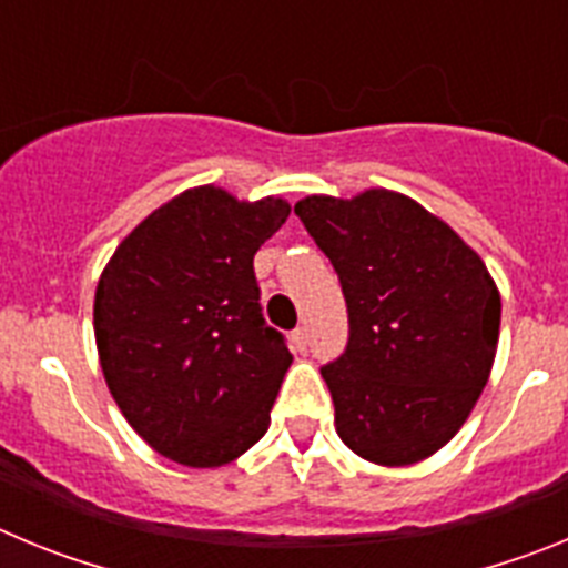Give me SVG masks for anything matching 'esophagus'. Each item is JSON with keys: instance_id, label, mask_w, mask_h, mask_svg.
<instances>
[{"instance_id": "esophagus-1", "label": "esophagus", "mask_w": 568, "mask_h": 568, "mask_svg": "<svg viewBox=\"0 0 568 568\" xmlns=\"http://www.w3.org/2000/svg\"><path fill=\"white\" fill-rule=\"evenodd\" d=\"M307 327H298V329H293V344H295V349H298V353H304V349H307Z\"/></svg>"}]
</instances>
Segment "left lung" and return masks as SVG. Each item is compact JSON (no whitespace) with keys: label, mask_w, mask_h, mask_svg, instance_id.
I'll use <instances>...</instances> for the list:
<instances>
[{"label":"left lung","mask_w":568,"mask_h":568,"mask_svg":"<svg viewBox=\"0 0 568 568\" xmlns=\"http://www.w3.org/2000/svg\"><path fill=\"white\" fill-rule=\"evenodd\" d=\"M341 278L344 355L321 369L335 429L355 455L409 466L455 438L489 381L500 293L480 255L395 190L295 204Z\"/></svg>","instance_id":"8db88e82"}]
</instances>
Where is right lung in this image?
Returning a JSON list of instances; mask_svg holds the SVG:
<instances>
[{
    "label": "right lung",
    "mask_w": 568,
    "mask_h": 568,
    "mask_svg": "<svg viewBox=\"0 0 568 568\" xmlns=\"http://www.w3.org/2000/svg\"><path fill=\"white\" fill-rule=\"evenodd\" d=\"M278 195L241 202L215 184L162 204L115 247L97 284L104 381L155 453L215 469L267 433L287 344L261 315L253 255L287 222Z\"/></svg>",
    "instance_id": "right-lung-1"
}]
</instances>
